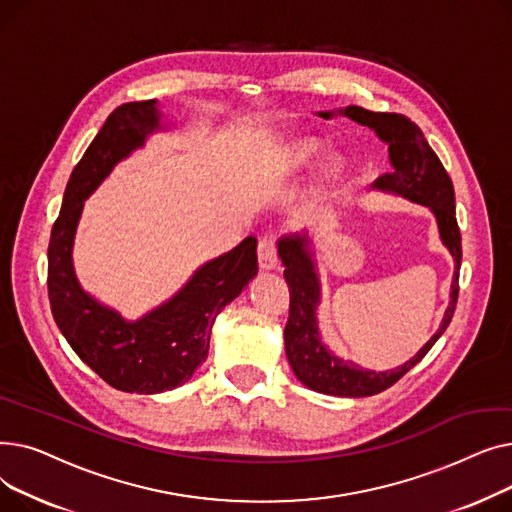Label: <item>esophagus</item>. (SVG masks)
<instances>
[{
  "label": "esophagus",
  "instance_id": "1",
  "mask_svg": "<svg viewBox=\"0 0 512 512\" xmlns=\"http://www.w3.org/2000/svg\"><path fill=\"white\" fill-rule=\"evenodd\" d=\"M257 255H259V265L263 267V270H274V267L278 265L276 238L272 234H265V236L259 238Z\"/></svg>",
  "mask_w": 512,
  "mask_h": 512
}]
</instances>
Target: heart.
Masks as SVG:
<instances>
[{"instance_id":"obj_1","label":"heart","mask_w":512,"mask_h":512,"mask_svg":"<svg viewBox=\"0 0 512 512\" xmlns=\"http://www.w3.org/2000/svg\"><path fill=\"white\" fill-rule=\"evenodd\" d=\"M315 143L313 141H301L297 147L292 149V153H290V157H288V164L292 166V168H299V166H305L307 161L313 157V153H315ZM330 172H336V168L332 166L330 168Z\"/></svg>"}]
</instances>
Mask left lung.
<instances>
[{
  "instance_id": "8db88e82",
  "label": "left lung",
  "mask_w": 512,
  "mask_h": 512,
  "mask_svg": "<svg viewBox=\"0 0 512 512\" xmlns=\"http://www.w3.org/2000/svg\"><path fill=\"white\" fill-rule=\"evenodd\" d=\"M330 118L332 114H319ZM344 116L369 126L382 141L388 143L392 172L378 178L375 186L384 191L398 193L415 203L427 205L436 213L440 236L444 245L452 253L456 267L452 278L450 307L444 313L440 330L429 338L421 351L402 367L392 371H367L353 363L334 357L328 348L321 344L315 307L319 301V282L313 270V261L307 253L305 236L282 238L278 251L284 263V278L290 292L288 321L284 328L286 357L294 375L311 390L332 396H373L390 386H394L402 375L411 371L436 344V340L446 332L459 299V270H461V230L454 215V188L448 172L444 170L440 157L425 141L421 128L402 114L369 112L365 107L351 105L344 110Z\"/></svg>"
}]
</instances>
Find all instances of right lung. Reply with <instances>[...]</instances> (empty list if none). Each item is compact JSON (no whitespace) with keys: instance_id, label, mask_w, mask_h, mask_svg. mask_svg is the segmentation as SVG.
Segmentation results:
<instances>
[{"instance_id":"obj_1","label":"right lung","mask_w":512,"mask_h":512,"mask_svg":"<svg viewBox=\"0 0 512 512\" xmlns=\"http://www.w3.org/2000/svg\"><path fill=\"white\" fill-rule=\"evenodd\" d=\"M155 128V99L122 103L107 116L72 170L47 249L49 305L60 332L103 382L137 394L166 392L191 380L207 359L215 317L257 274V238L249 236L205 263L170 303L134 324L80 290L72 270V238L83 201Z\"/></svg>"}]
</instances>
